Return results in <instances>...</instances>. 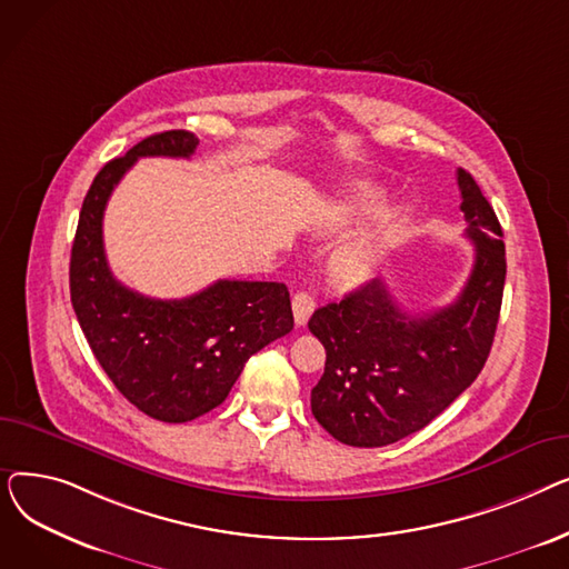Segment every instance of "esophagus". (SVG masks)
<instances>
[{
    "instance_id": "1",
    "label": "esophagus",
    "mask_w": 569,
    "mask_h": 569,
    "mask_svg": "<svg viewBox=\"0 0 569 569\" xmlns=\"http://www.w3.org/2000/svg\"><path fill=\"white\" fill-rule=\"evenodd\" d=\"M313 309H316V302H313V297L309 292H305V290L295 292V297H292V313H295V322L297 325L305 327L307 320L311 318Z\"/></svg>"
}]
</instances>
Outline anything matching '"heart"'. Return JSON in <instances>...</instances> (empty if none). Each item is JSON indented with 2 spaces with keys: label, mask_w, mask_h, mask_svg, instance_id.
<instances>
[{
  "label": "heart",
  "mask_w": 569,
  "mask_h": 569,
  "mask_svg": "<svg viewBox=\"0 0 569 569\" xmlns=\"http://www.w3.org/2000/svg\"><path fill=\"white\" fill-rule=\"evenodd\" d=\"M378 209H382V200L378 196H362L355 202H348V212L350 214H376ZM380 260V249L371 244L362 247H352L341 251L335 262H332V274L339 283L343 286H360L367 283L373 274Z\"/></svg>",
  "instance_id": "heart-1"
}]
</instances>
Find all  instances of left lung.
<instances>
[{"mask_svg":"<svg viewBox=\"0 0 569 569\" xmlns=\"http://www.w3.org/2000/svg\"><path fill=\"white\" fill-rule=\"evenodd\" d=\"M457 182L475 262L452 305L410 316L373 279L309 320L327 352L311 412L339 442L385 447L425 429L487 362L507 272L502 228L472 174L459 168Z\"/></svg>","mask_w":569,"mask_h":569,"instance_id":"left-lung-1","label":"left lung"}]
</instances>
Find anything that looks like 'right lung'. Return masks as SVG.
Instances as JSON below:
<instances>
[{
  "instance_id": "obj_1",
  "label": "right lung",
  "mask_w": 569,
  "mask_h": 569,
  "mask_svg": "<svg viewBox=\"0 0 569 569\" xmlns=\"http://www.w3.org/2000/svg\"><path fill=\"white\" fill-rule=\"evenodd\" d=\"M198 138L163 131L108 161L89 187L71 249V305L82 335L127 401L179 425L217 408L251 355L292 330L290 292L277 281H228L154 300L119 283L103 251L112 189L142 157L189 159Z\"/></svg>"
}]
</instances>
